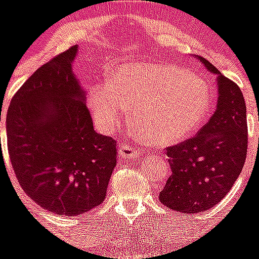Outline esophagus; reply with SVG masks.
Returning a JSON list of instances; mask_svg holds the SVG:
<instances>
[{
	"label": "esophagus",
	"mask_w": 259,
	"mask_h": 259,
	"mask_svg": "<svg viewBox=\"0 0 259 259\" xmlns=\"http://www.w3.org/2000/svg\"><path fill=\"white\" fill-rule=\"evenodd\" d=\"M143 155V153L140 150L135 149L134 146L130 145V144L124 143L120 144L119 146V157L122 159H132V158H140Z\"/></svg>",
	"instance_id": "esophagus-1"
}]
</instances>
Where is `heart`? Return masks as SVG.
Returning <instances> with one entry per match:
<instances>
[{"mask_svg":"<svg viewBox=\"0 0 259 259\" xmlns=\"http://www.w3.org/2000/svg\"><path fill=\"white\" fill-rule=\"evenodd\" d=\"M206 83L188 70L163 63H125L111 71L107 84L91 88L88 106L102 131H111L131 107L132 119L152 145L183 140L206 115Z\"/></svg>","mask_w":259,"mask_h":259,"instance_id":"heart-1","label":"heart"}]
</instances>
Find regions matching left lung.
Masks as SVG:
<instances>
[{
	"mask_svg": "<svg viewBox=\"0 0 259 259\" xmlns=\"http://www.w3.org/2000/svg\"><path fill=\"white\" fill-rule=\"evenodd\" d=\"M197 58L217 75V110L193 137L166 148L172 175L159 193L164 206L192 215L211 209L230 192L248 150L246 106L241 89L207 59Z\"/></svg>",
	"mask_w": 259,
	"mask_h": 259,
	"instance_id": "left-lung-1",
	"label": "left lung"
}]
</instances>
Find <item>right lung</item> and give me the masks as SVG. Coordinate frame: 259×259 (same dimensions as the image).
I'll return each mask as SVG.
<instances>
[{"mask_svg": "<svg viewBox=\"0 0 259 259\" xmlns=\"http://www.w3.org/2000/svg\"><path fill=\"white\" fill-rule=\"evenodd\" d=\"M76 53L71 47L36 70L6 114L9 157L20 187L45 210L66 217L104 202L118 153L113 137L93 128L71 66Z\"/></svg>", "mask_w": 259, "mask_h": 259, "instance_id": "obj_1", "label": "right lung"}]
</instances>
